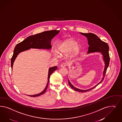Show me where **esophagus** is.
I'll list each match as a JSON object with an SVG mask.
<instances>
[{
    "label": "esophagus",
    "instance_id": "esophagus-1",
    "mask_svg": "<svg viewBox=\"0 0 122 122\" xmlns=\"http://www.w3.org/2000/svg\"><path fill=\"white\" fill-rule=\"evenodd\" d=\"M61 67H65L66 66V64L65 63H62V64H61Z\"/></svg>",
    "mask_w": 122,
    "mask_h": 122
}]
</instances>
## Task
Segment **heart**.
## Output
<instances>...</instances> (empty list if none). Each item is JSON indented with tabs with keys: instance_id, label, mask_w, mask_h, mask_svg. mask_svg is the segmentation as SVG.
<instances>
[{
	"instance_id": "heart-1",
	"label": "heart",
	"mask_w": 122,
	"mask_h": 122,
	"mask_svg": "<svg viewBox=\"0 0 122 122\" xmlns=\"http://www.w3.org/2000/svg\"><path fill=\"white\" fill-rule=\"evenodd\" d=\"M60 51L65 54L69 53L73 50L75 55H77L80 50V47L77 42L73 40H68L61 43L59 47Z\"/></svg>"
}]
</instances>
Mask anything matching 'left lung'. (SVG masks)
Listing matches in <instances>:
<instances>
[{"instance_id": "1", "label": "left lung", "mask_w": 122, "mask_h": 122, "mask_svg": "<svg viewBox=\"0 0 122 122\" xmlns=\"http://www.w3.org/2000/svg\"><path fill=\"white\" fill-rule=\"evenodd\" d=\"M81 35L86 36L88 41V44L89 45L88 51L87 54H89L92 52H101L102 53L103 56V58L105 62V68L104 71L103 73V77L101 81L98 83L94 86L91 88L90 89H88L86 90H82L79 88H77L74 86L71 83L69 80H68V83L69 85L71 86L72 88L76 91H78L79 92H86L88 91L91 90L93 89L96 86H97L99 84L101 83L103 81L104 79V77L106 75L107 69L108 67L109 62H110V56L109 53V46L105 42L102 41L96 35L92 33H80Z\"/></svg>"}]
</instances>
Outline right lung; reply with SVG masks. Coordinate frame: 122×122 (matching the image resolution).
I'll list each match as a JSON object with an SVG mask.
<instances>
[{
	"label": "right lung",
	"instance_id": "add662e5",
	"mask_svg": "<svg viewBox=\"0 0 122 122\" xmlns=\"http://www.w3.org/2000/svg\"><path fill=\"white\" fill-rule=\"evenodd\" d=\"M60 30H51L49 31L43 32L35 35L30 36L23 41L17 44L15 47L13 51V54L11 58L12 69L13 63L16 57L20 52L26 51L30 48L50 50L51 48V39L57 34H58ZM57 69V67L56 66L49 68L47 84L44 89L42 92L38 94L27 95L31 97H36L44 93L47 89L50 75L54 71H56Z\"/></svg>",
	"mask_w": 122,
	"mask_h": 122
}]
</instances>
